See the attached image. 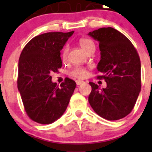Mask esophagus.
Returning <instances> with one entry per match:
<instances>
[{"label": "esophagus", "mask_w": 152, "mask_h": 152, "mask_svg": "<svg viewBox=\"0 0 152 152\" xmlns=\"http://www.w3.org/2000/svg\"><path fill=\"white\" fill-rule=\"evenodd\" d=\"M76 84H77L78 86V85H81V84H82V83H84V81H81V80H76Z\"/></svg>", "instance_id": "obj_1"}]
</instances>
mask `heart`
<instances>
[{
  "label": "heart",
  "mask_w": 152,
  "mask_h": 152,
  "mask_svg": "<svg viewBox=\"0 0 152 152\" xmlns=\"http://www.w3.org/2000/svg\"><path fill=\"white\" fill-rule=\"evenodd\" d=\"M79 44L83 51L86 52L91 49H95V44L88 38H81L79 41ZM68 54V48L65 47L62 51V58H66ZM69 75L76 78H83L87 76V69L83 67H75L69 71Z\"/></svg>",
  "instance_id": "b5f03b06"
}]
</instances>
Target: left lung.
<instances>
[{"label": "left lung", "mask_w": 152, "mask_h": 152, "mask_svg": "<svg viewBox=\"0 0 152 152\" xmlns=\"http://www.w3.org/2000/svg\"><path fill=\"white\" fill-rule=\"evenodd\" d=\"M88 35L99 43L101 60L97 69L103 75L96 78L106 82V88L102 89L89 82L92 90L88 102L102 118L121 119L134 109L141 91L139 56L129 40L113 28H102Z\"/></svg>", "instance_id": "obj_1"}]
</instances>
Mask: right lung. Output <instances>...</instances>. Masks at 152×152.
Wrapping results in <instances>:
<instances>
[{"mask_svg": "<svg viewBox=\"0 0 152 152\" xmlns=\"http://www.w3.org/2000/svg\"><path fill=\"white\" fill-rule=\"evenodd\" d=\"M74 31L49 32L33 38L18 61L17 83L28 117L41 124L53 123L62 116L76 88L66 78L60 86L51 81L50 73L62 66L61 50Z\"/></svg>", "mask_w": 152, "mask_h": 152, "instance_id": "obj_1", "label": "right lung"}]
</instances>
